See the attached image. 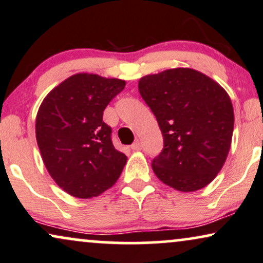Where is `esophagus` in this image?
Listing matches in <instances>:
<instances>
[{"mask_svg":"<svg viewBox=\"0 0 263 263\" xmlns=\"http://www.w3.org/2000/svg\"><path fill=\"white\" fill-rule=\"evenodd\" d=\"M131 149H132V151H136V152L141 151V149H142V144H141V142L136 141V142L134 143V144L131 145Z\"/></svg>","mask_w":263,"mask_h":263,"instance_id":"34e87169","label":"esophagus"}]
</instances>
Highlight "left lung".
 Instances as JSON below:
<instances>
[{"instance_id": "8db88e82", "label": "left lung", "mask_w": 263, "mask_h": 263, "mask_svg": "<svg viewBox=\"0 0 263 263\" xmlns=\"http://www.w3.org/2000/svg\"><path fill=\"white\" fill-rule=\"evenodd\" d=\"M138 89L164 137V148L152 162L156 177L179 192L206 187L231 148L234 112L228 93L189 68L144 76Z\"/></svg>"}]
</instances>
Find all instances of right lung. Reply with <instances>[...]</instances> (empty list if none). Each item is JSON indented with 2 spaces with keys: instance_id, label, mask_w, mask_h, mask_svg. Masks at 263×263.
<instances>
[{
  "instance_id": "add662e5",
  "label": "right lung",
  "mask_w": 263,
  "mask_h": 263,
  "mask_svg": "<svg viewBox=\"0 0 263 263\" xmlns=\"http://www.w3.org/2000/svg\"><path fill=\"white\" fill-rule=\"evenodd\" d=\"M125 85L124 80L76 74L53 88L39 109L36 141L43 164L72 197H98L124 170L127 156L112 145L103 111Z\"/></svg>"
}]
</instances>
